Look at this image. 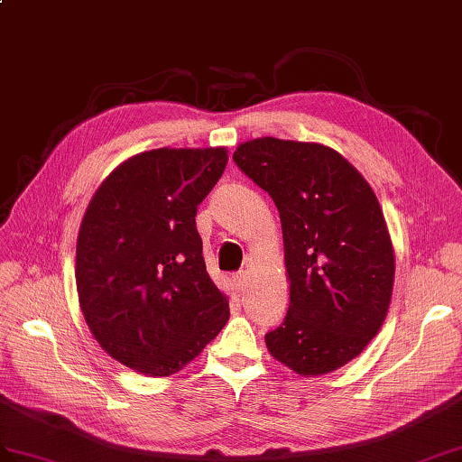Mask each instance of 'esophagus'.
<instances>
[{
	"instance_id": "1",
	"label": "esophagus",
	"mask_w": 462,
	"mask_h": 462,
	"mask_svg": "<svg viewBox=\"0 0 462 462\" xmlns=\"http://www.w3.org/2000/svg\"><path fill=\"white\" fill-rule=\"evenodd\" d=\"M245 283H248V272L242 270V272L234 275V285H236V289H238V291H244Z\"/></svg>"
}]
</instances>
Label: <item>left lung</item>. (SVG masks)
Here are the masks:
<instances>
[{
	"label": "left lung",
	"instance_id": "1",
	"mask_svg": "<svg viewBox=\"0 0 462 462\" xmlns=\"http://www.w3.org/2000/svg\"><path fill=\"white\" fill-rule=\"evenodd\" d=\"M234 161L280 210L289 309L265 335L275 360L320 376L356 358L388 315L395 257L372 187L335 149L257 137Z\"/></svg>",
	"mask_w": 462,
	"mask_h": 462
}]
</instances>
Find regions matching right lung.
<instances>
[{"label":"right lung","mask_w":462,"mask_h":462,"mask_svg":"<svg viewBox=\"0 0 462 462\" xmlns=\"http://www.w3.org/2000/svg\"><path fill=\"white\" fill-rule=\"evenodd\" d=\"M226 163V147L152 149L117 165L84 212L82 315L98 345L143 376L177 374L228 323L195 222Z\"/></svg>","instance_id":"obj_1"}]
</instances>
